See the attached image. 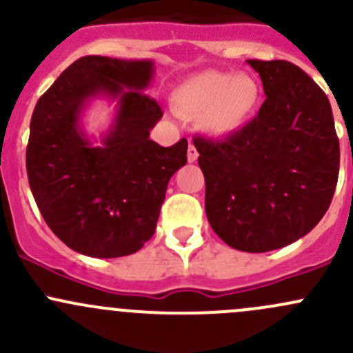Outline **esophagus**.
I'll list each match as a JSON object with an SVG mask.
<instances>
[{
  "mask_svg": "<svg viewBox=\"0 0 353 353\" xmlns=\"http://www.w3.org/2000/svg\"><path fill=\"white\" fill-rule=\"evenodd\" d=\"M196 159H198L196 148H194L193 145H190V147H188V160H190V162H194Z\"/></svg>",
  "mask_w": 353,
  "mask_h": 353,
  "instance_id": "obj_1",
  "label": "esophagus"
}]
</instances>
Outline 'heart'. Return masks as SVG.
<instances>
[{
  "label": "heart",
  "instance_id": "b5f03b06",
  "mask_svg": "<svg viewBox=\"0 0 353 353\" xmlns=\"http://www.w3.org/2000/svg\"><path fill=\"white\" fill-rule=\"evenodd\" d=\"M261 102V88L249 74L203 71L179 85L174 104L183 114L201 116L212 137H229L251 123Z\"/></svg>",
  "mask_w": 353,
  "mask_h": 353
}]
</instances>
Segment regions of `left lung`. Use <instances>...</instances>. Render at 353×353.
Segmentation results:
<instances>
[{
    "instance_id": "1",
    "label": "left lung",
    "mask_w": 353,
    "mask_h": 353,
    "mask_svg": "<svg viewBox=\"0 0 353 353\" xmlns=\"http://www.w3.org/2000/svg\"><path fill=\"white\" fill-rule=\"evenodd\" d=\"M263 81L258 116L223 140L194 137L205 210L216 236L245 252L311 232L333 199L340 143L325 92L283 59H248Z\"/></svg>"
}]
</instances>
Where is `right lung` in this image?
I'll return each instance as SVG.
<instances>
[{"label": "right lung", "instance_id": "add662e5", "mask_svg": "<svg viewBox=\"0 0 353 353\" xmlns=\"http://www.w3.org/2000/svg\"><path fill=\"white\" fill-rule=\"evenodd\" d=\"M150 59L83 56L37 101L30 119L27 176L49 229L73 251L92 258L137 252L154 236L169 179L188 162V140L160 147L150 130L162 108L145 94ZM118 99L102 148L79 128L90 98Z\"/></svg>", "mask_w": 353, "mask_h": 353}]
</instances>
